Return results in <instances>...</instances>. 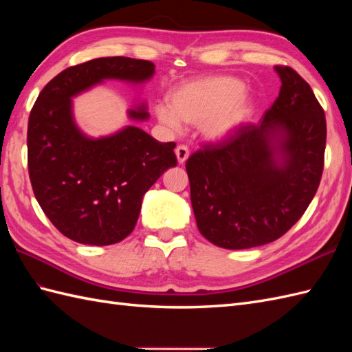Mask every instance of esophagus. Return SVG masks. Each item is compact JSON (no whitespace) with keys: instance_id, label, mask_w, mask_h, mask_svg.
<instances>
[{"instance_id":"esophagus-1","label":"esophagus","mask_w":352,"mask_h":352,"mask_svg":"<svg viewBox=\"0 0 352 352\" xmlns=\"http://www.w3.org/2000/svg\"><path fill=\"white\" fill-rule=\"evenodd\" d=\"M175 154H177V160L180 164H183L186 160H188L189 157V148L186 145H178L175 148Z\"/></svg>"}]
</instances>
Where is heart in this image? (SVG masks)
Masks as SVG:
<instances>
[{
    "label": "heart",
    "mask_w": 352,
    "mask_h": 352,
    "mask_svg": "<svg viewBox=\"0 0 352 352\" xmlns=\"http://www.w3.org/2000/svg\"><path fill=\"white\" fill-rule=\"evenodd\" d=\"M234 77H206L183 83L172 91L168 104H157V119L170 131H180L182 121L201 125L213 142L226 140L248 121L254 102Z\"/></svg>",
    "instance_id": "heart-1"
}]
</instances>
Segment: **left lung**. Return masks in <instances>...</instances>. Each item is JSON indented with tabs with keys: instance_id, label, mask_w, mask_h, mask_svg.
<instances>
[{
	"instance_id": "left-lung-1",
	"label": "left lung",
	"mask_w": 352,
	"mask_h": 352,
	"mask_svg": "<svg viewBox=\"0 0 352 352\" xmlns=\"http://www.w3.org/2000/svg\"><path fill=\"white\" fill-rule=\"evenodd\" d=\"M275 71L280 94L261 121L186 162L199 233L221 248H254L287 233L322 177L324 109L296 71L280 65Z\"/></svg>"
}]
</instances>
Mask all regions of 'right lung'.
I'll list each match as a JSON object with an SVG mask.
<instances>
[{"label":"right lung","instance_id":"right-lung-1","mask_svg":"<svg viewBox=\"0 0 352 352\" xmlns=\"http://www.w3.org/2000/svg\"><path fill=\"white\" fill-rule=\"evenodd\" d=\"M154 63L101 57L71 66L42 89L30 111L28 174L43 213L63 236L83 245L121 242L136 226L142 198L164 170L175 166L174 142H159L129 125L106 138L80 131L72 98L104 80L144 83ZM148 119L142 104L129 111Z\"/></svg>","mask_w":352,"mask_h":352}]
</instances>
